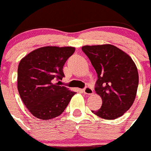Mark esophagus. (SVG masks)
Masks as SVG:
<instances>
[{
	"label": "esophagus",
	"mask_w": 151,
	"mask_h": 151,
	"mask_svg": "<svg viewBox=\"0 0 151 151\" xmlns=\"http://www.w3.org/2000/svg\"><path fill=\"white\" fill-rule=\"evenodd\" d=\"M83 92L85 94H88V95H91L93 93V89L90 87H86L85 88H83Z\"/></svg>",
	"instance_id": "obj_1"
}]
</instances>
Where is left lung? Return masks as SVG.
Here are the masks:
<instances>
[{
    "mask_svg": "<svg viewBox=\"0 0 151 151\" xmlns=\"http://www.w3.org/2000/svg\"><path fill=\"white\" fill-rule=\"evenodd\" d=\"M97 73L95 91L102 98V106L92 112L106 120L122 116L134 103L139 76L129 55L111 44L83 46Z\"/></svg>",
    "mask_w": 151,
    "mask_h": 151,
    "instance_id": "left-lung-1",
    "label": "left lung"
}]
</instances>
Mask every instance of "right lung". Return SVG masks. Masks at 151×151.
I'll return each mask as SVG.
<instances>
[{"label": "right lung", "mask_w": 151, "mask_h": 151, "mask_svg": "<svg viewBox=\"0 0 151 151\" xmlns=\"http://www.w3.org/2000/svg\"><path fill=\"white\" fill-rule=\"evenodd\" d=\"M75 51L72 47H44L33 50L20 61L17 89L26 107L35 116L50 120L64 112L75 92L59 82L63 67Z\"/></svg>", "instance_id": "obj_1"}]
</instances>
